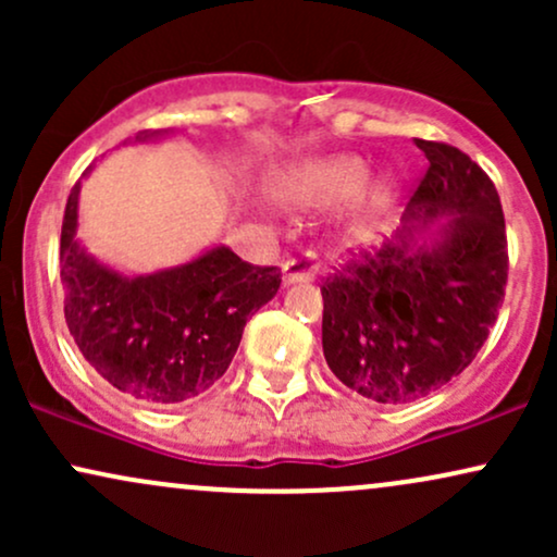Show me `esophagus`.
Here are the masks:
<instances>
[{
  "instance_id": "esophagus-1",
  "label": "esophagus",
  "mask_w": 557,
  "mask_h": 557,
  "mask_svg": "<svg viewBox=\"0 0 557 557\" xmlns=\"http://www.w3.org/2000/svg\"><path fill=\"white\" fill-rule=\"evenodd\" d=\"M319 261L317 253H304L300 259H290L285 261L283 267V283L285 285H296V283H311L317 277Z\"/></svg>"
}]
</instances>
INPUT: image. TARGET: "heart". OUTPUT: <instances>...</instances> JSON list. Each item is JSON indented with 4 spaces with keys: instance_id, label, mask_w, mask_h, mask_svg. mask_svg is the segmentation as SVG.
<instances>
[{
    "instance_id": "obj_1",
    "label": "heart",
    "mask_w": 557,
    "mask_h": 557,
    "mask_svg": "<svg viewBox=\"0 0 557 557\" xmlns=\"http://www.w3.org/2000/svg\"><path fill=\"white\" fill-rule=\"evenodd\" d=\"M361 157H322L290 164L272 175V190L280 201L304 212H327L354 203L348 238L354 243L372 240L393 212L400 196V181L395 172L374 175Z\"/></svg>"
}]
</instances>
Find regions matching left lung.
Here are the masks:
<instances>
[{
	"instance_id": "left-lung-1",
	"label": "left lung",
	"mask_w": 557,
	"mask_h": 557,
	"mask_svg": "<svg viewBox=\"0 0 557 557\" xmlns=\"http://www.w3.org/2000/svg\"><path fill=\"white\" fill-rule=\"evenodd\" d=\"M430 159L400 227L322 285V348L363 398L403 406L474 361L508 280L500 196L456 146L421 140Z\"/></svg>"
}]
</instances>
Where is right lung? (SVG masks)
<instances>
[{
    "mask_svg": "<svg viewBox=\"0 0 557 557\" xmlns=\"http://www.w3.org/2000/svg\"><path fill=\"white\" fill-rule=\"evenodd\" d=\"M170 131H144L136 144ZM91 172L88 168L83 177ZM81 181L70 190L60 238L65 322L83 359L149 406L207 393L227 372L248 317L277 296V267H253L227 246L151 274H125L78 238Z\"/></svg>",
    "mask_w": 557,
    "mask_h": 557,
    "instance_id": "obj_1",
    "label": "right lung"
}]
</instances>
